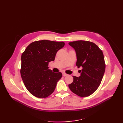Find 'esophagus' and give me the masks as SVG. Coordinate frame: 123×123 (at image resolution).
<instances>
[{"label":"esophagus","instance_id":"esophagus-1","mask_svg":"<svg viewBox=\"0 0 123 123\" xmlns=\"http://www.w3.org/2000/svg\"><path fill=\"white\" fill-rule=\"evenodd\" d=\"M67 75H68L67 74H66L65 73H62V76H67Z\"/></svg>","mask_w":123,"mask_h":123}]
</instances>
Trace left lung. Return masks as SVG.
I'll return each instance as SVG.
<instances>
[{"mask_svg": "<svg viewBox=\"0 0 123 123\" xmlns=\"http://www.w3.org/2000/svg\"><path fill=\"white\" fill-rule=\"evenodd\" d=\"M75 51L76 66L81 67L80 76H73V82L69 85L72 92L80 97H87L94 93L101 83L105 71V62L102 51L94 43L85 40L69 43Z\"/></svg>", "mask_w": 123, "mask_h": 123, "instance_id": "left-lung-1", "label": "left lung"}]
</instances>
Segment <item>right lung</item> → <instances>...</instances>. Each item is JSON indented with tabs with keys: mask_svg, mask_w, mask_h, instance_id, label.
<instances>
[{
	"mask_svg": "<svg viewBox=\"0 0 123 123\" xmlns=\"http://www.w3.org/2000/svg\"><path fill=\"white\" fill-rule=\"evenodd\" d=\"M65 46L63 42L36 41L26 48L21 55L20 74L27 90L38 98H46L54 92L61 72L54 73L48 64L54 61L57 52Z\"/></svg>",
	"mask_w": 123,
	"mask_h": 123,
	"instance_id": "right-lung-1",
	"label": "right lung"
}]
</instances>
